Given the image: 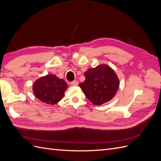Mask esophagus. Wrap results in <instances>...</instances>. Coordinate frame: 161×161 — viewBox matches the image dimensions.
<instances>
[{"label":"esophagus","instance_id":"obj_1","mask_svg":"<svg viewBox=\"0 0 161 161\" xmlns=\"http://www.w3.org/2000/svg\"><path fill=\"white\" fill-rule=\"evenodd\" d=\"M70 85H71L72 86H77L78 85V82L77 80H74L70 83Z\"/></svg>","mask_w":161,"mask_h":161}]
</instances>
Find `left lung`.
<instances>
[{
  "mask_svg": "<svg viewBox=\"0 0 161 161\" xmlns=\"http://www.w3.org/2000/svg\"><path fill=\"white\" fill-rule=\"evenodd\" d=\"M85 80L79 84L85 96L96 105L111 100L119 88V79L115 72L107 65L90 68L85 73Z\"/></svg>",
  "mask_w": 161,
  "mask_h": 161,
  "instance_id": "obj_1",
  "label": "left lung"
}]
</instances>
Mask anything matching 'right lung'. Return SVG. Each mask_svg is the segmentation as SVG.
I'll return each instance as SVG.
<instances>
[{
	"instance_id": "add662e5",
	"label": "right lung",
	"mask_w": 161,
	"mask_h": 161,
	"mask_svg": "<svg viewBox=\"0 0 161 161\" xmlns=\"http://www.w3.org/2000/svg\"><path fill=\"white\" fill-rule=\"evenodd\" d=\"M68 84L54 74H48L39 78L33 84V93L43 103L54 104L64 96Z\"/></svg>"
}]
</instances>
